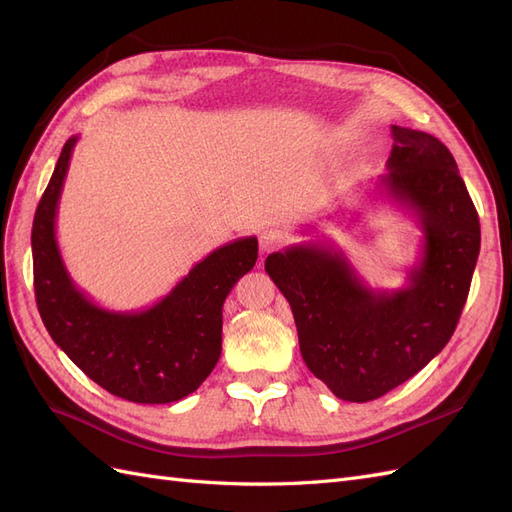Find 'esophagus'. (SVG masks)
Wrapping results in <instances>:
<instances>
[{
    "label": "esophagus",
    "mask_w": 512,
    "mask_h": 512,
    "mask_svg": "<svg viewBox=\"0 0 512 512\" xmlns=\"http://www.w3.org/2000/svg\"><path fill=\"white\" fill-rule=\"evenodd\" d=\"M284 241H286V237H284L282 230H277V228L262 230L260 237H258L260 254L267 256V254H271V252H275V250H280V247L284 245Z\"/></svg>",
    "instance_id": "obj_1"
}]
</instances>
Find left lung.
Wrapping results in <instances>:
<instances>
[{
    "instance_id": "obj_1",
    "label": "left lung",
    "mask_w": 512,
    "mask_h": 512,
    "mask_svg": "<svg viewBox=\"0 0 512 512\" xmlns=\"http://www.w3.org/2000/svg\"><path fill=\"white\" fill-rule=\"evenodd\" d=\"M391 132L389 173L378 188L423 230L406 286L369 288L331 243L290 245L265 260L290 303L305 365L356 404L404 384L448 344L480 252L478 213L451 151L427 132Z\"/></svg>"
}]
</instances>
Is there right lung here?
I'll use <instances>...</instances> for the list:
<instances>
[{
    "label": "right lung",
    "mask_w": 512,
    "mask_h": 512,
    "mask_svg": "<svg viewBox=\"0 0 512 512\" xmlns=\"http://www.w3.org/2000/svg\"><path fill=\"white\" fill-rule=\"evenodd\" d=\"M79 136L66 141L34 215L32 252L38 312L53 342L111 395L170 404L194 393L222 354V307L258 258V239L230 241L190 269L162 301L111 312L76 288L61 258L55 218Z\"/></svg>",
    "instance_id": "obj_1"
}]
</instances>
